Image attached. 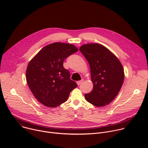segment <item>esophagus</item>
I'll return each instance as SVG.
<instances>
[{
	"label": "esophagus",
	"instance_id": "obj_1",
	"mask_svg": "<svg viewBox=\"0 0 148 148\" xmlns=\"http://www.w3.org/2000/svg\"><path fill=\"white\" fill-rule=\"evenodd\" d=\"M82 81H83V79H81V80H80V81H77V85H78V86H79L80 84H81V83L82 82Z\"/></svg>",
	"mask_w": 148,
	"mask_h": 148
}]
</instances>
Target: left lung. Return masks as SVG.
<instances>
[{
    "label": "left lung",
    "instance_id": "left-lung-1",
    "mask_svg": "<svg viewBox=\"0 0 148 148\" xmlns=\"http://www.w3.org/2000/svg\"><path fill=\"white\" fill-rule=\"evenodd\" d=\"M88 61L93 89L86 99L97 107L110 103L118 94L123 82V66L108 49L98 43L86 44L79 48Z\"/></svg>",
    "mask_w": 148,
    "mask_h": 148
}]
</instances>
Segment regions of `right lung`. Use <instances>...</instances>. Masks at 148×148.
<instances>
[{
    "instance_id": "1",
    "label": "right lung",
    "mask_w": 148,
    "mask_h": 148,
    "mask_svg": "<svg viewBox=\"0 0 148 148\" xmlns=\"http://www.w3.org/2000/svg\"><path fill=\"white\" fill-rule=\"evenodd\" d=\"M78 49L72 44L53 43L41 49L30 61L26 72L28 86L45 106L54 108L65 102L77 87L63 61Z\"/></svg>"
}]
</instances>
